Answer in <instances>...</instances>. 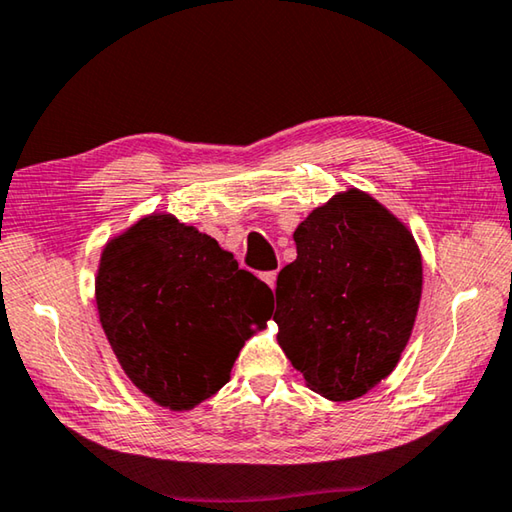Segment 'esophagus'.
I'll list each match as a JSON object with an SVG mask.
<instances>
[{
	"label": "esophagus",
	"mask_w": 512,
	"mask_h": 512,
	"mask_svg": "<svg viewBox=\"0 0 512 512\" xmlns=\"http://www.w3.org/2000/svg\"><path fill=\"white\" fill-rule=\"evenodd\" d=\"M262 280L268 284V287L271 289H275V280H277V273L275 271H268V273H264L262 275Z\"/></svg>",
	"instance_id": "1"
}]
</instances>
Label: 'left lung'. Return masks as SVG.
<instances>
[{
	"label": "left lung",
	"mask_w": 512,
	"mask_h": 512,
	"mask_svg": "<svg viewBox=\"0 0 512 512\" xmlns=\"http://www.w3.org/2000/svg\"><path fill=\"white\" fill-rule=\"evenodd\" d=\"M298 257L277 275V343L311 391L366 395L411 339L422 257L411 230L361 189L316 207L296 232Z\"/></svg>",
	"instance_id": "1"
}]
</instances>
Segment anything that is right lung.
<instances>
[{
	"instance_id": "1",
	"label": "right lung",
	"mask_w": 512,
	"mask_h": 512,
	"mask_svg": "<svg viewBox=\"0 0 512 512\" xmlns=\"http://www.w3.org/2000/svg\"><path fill=\"white\" fill-rule=\"evenodd\" d=\"M94 296L128 379L164 409L192 411L266 327L273 293L210 235L149 214L103 248Z\"/></svg>"
}]
</instances>
